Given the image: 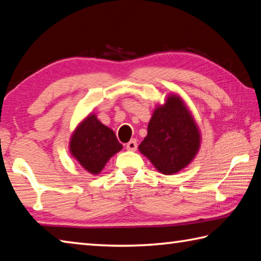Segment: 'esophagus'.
I'll return each instance as SVG.
<instances>
[{
    "instance_id": "34e87169",
    "label": "esophagus",
    "mask_w": 261,
    "mask_h": 261,
    "mask_svg": "<svg viewBox=\"0 0 261 261\" xmlns=\"http://www.w3.org/2000/svg\"><path fill=\"white\" fill-rule=\"evenodd\" d=\"M126 149L127 150H136L137 149V140L136 139H131L129 143L126 144Z\"/></svg>"
}]
</instances>
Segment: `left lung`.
<instances>
[{"label":"left lung","instance_id":"8db88e82","mask_svg":"<svg viewBox=\"0 0 261 261\" xmlns=\"http://www.w3.org/2000/svg\"><path fill=\"white\" fill-rule=\"evenodd\" d=\"M200 146L201 134L191 111L181 97L172 93L155 107L138 149L158 171L174 174L192 162Z\"/></svg>","mask_w":261,"mask_h":261}]
</instances>
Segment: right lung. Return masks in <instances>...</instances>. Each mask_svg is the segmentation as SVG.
<instances>
[{"label": "right lung", "mask_w": 261, "mask_h": 261, "mask_svg": "<svg viewBox=\"0 0 261 261\" xmlns=\"http://www.w3.org/2000/svg\"><path fill=\"white\" fill-rule=\"evenodd\" d=\"M123 146L118 143L114 131L89 114L70 136V155L91 174H99L113 155Z\"/></svg>", "instance_id": "add662e5"}]
</instances>
